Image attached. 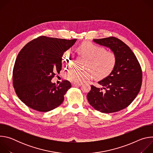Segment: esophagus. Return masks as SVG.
Here are the masks:
<instances>
[{"label":"esophagus","mask_w":153,"mask_h":153,"mask_svg":"<svg viewBox=\"0 0 153 153\" xmlns=\"http://www.w3.org/2000/svg\"><path fill=\"white\" fill-rule=\"evenodd\" d=\"M82 85V83H72V85L73 86H81Z\"/></svg>","instance_id":"obj_1"}]
</instances>
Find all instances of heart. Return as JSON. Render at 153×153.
<instances>
[{
	"mask_svg": "<svg viewBox=\"0 0 153 153\" xmlns=\"http://www.w3.org/2000/svg\"><path fill=\"white\" fill-rule=\"evenodd\" d=\"M77 52L88 59L86 67L92 70H79L71 69L65 73V77L68 80L80 83L94 76L96 77H104L113 70L116 63V56L110 51H105L101 47L91 42H85L77 47ZM73 59L70 52L67 51L62 58V63L65 67L72 65Z\"/></svg>",
	"mask_w": 153,
	"mask_h": 153,
	"instance_id": "1",
	"label": "heart"
}]
</instances>
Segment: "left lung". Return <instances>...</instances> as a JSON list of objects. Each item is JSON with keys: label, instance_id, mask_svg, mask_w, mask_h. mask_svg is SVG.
<instances>
[{"label": "left lung", "instance_id": "obj_1", "mask_svg": "<svg viewBox=\"0 0 153 153\" xmlns=\"http://www.w3.org/2000/svg\"><path fill=\"white\" fill-rule=\"evenodd\" d=\"M93 41L110 49L116 56V63L111 73L98 82L102 88L91 85L87 99L91 106L101 113L119 111L131 103L140 90L142 72L140 64L130 48L116 37Z\"/></svg>", "mask_w": 153, "mask_h": 153}]
</instances>
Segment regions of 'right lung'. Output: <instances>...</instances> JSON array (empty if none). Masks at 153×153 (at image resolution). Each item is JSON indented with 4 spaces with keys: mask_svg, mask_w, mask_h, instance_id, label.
<instances>
[{
    "mask_svg": "<svg viewBox=\"0 0 153 153\" xmlns=\"http://www.w3.org/2000/svg\"><path fill=\"white\" fill-rule=\"evenodd\" d=\"M77 39L41 36L28 42L18 54L13 68V86L19 98L30 108L47 112L60 105L71 85L63 80L52 83L62 69L64 53Z\"/></svg>",
    "mask_w": 153,
    "mask_h": 153,
    "instance_id": "obj_1",
    "label": "right lung"
}]
</instances>
